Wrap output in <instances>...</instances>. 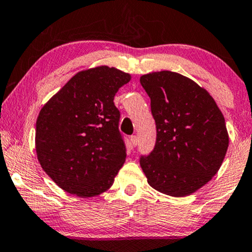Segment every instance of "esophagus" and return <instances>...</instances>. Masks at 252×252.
<instances>
[{"instance_id":"1","label":"esophagus","mask_w":252,"mask_h":252,"mask_svg":"<svg viewBox=\"0 0 252 252\" xmlns=\"http://www.w3.org/2000/svg\"><path fill=\"white\" fill-rule=\"evenodd\" d=\"M130 143H131V147H136V144H137V137H136V135L130 136Z\"/></svg>"}]
</instances>
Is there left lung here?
Segmentation results:
<instances>
[{"mask_svg": "<svg viewBox=\"0 0 252 252\" xmlns=\"http://www.w3.org/2000/svg\"><path fill=\"white\" fill-rule=\"evenodd\" d=\"M156 124L155 147L141 155L148 184L172 196L194 193L220 168L228 147L221 111L209 92L170 71L140 78Z\"/></svg>", "mask_w": 252, "mask_h": 252, "instance_id": "obj_1", "label": "left lung"}]
</instances>
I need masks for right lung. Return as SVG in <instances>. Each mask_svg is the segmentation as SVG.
Returning <instances> with one entry per match:
<instances>
[{
  "mask_svg": "<svg viewBox=\"0 0 252 252\" xmlns=\"http://www.w3.org/2000/svg\"><path fill=\"white\" fill-rule=\"evenodd\" d=\"M130 78L108 66L78 72L40 111L37 160L67 193L89 198L114 184L126 158L114 97Z\"/></svg>",
  "mask_w": 252,
  "mask_h": 252,
  "instance_id": "add662e5",
  "label": "right lung"
}]
</instances>
